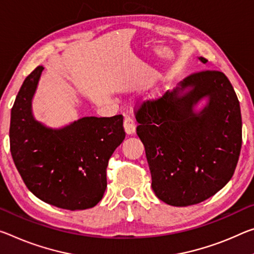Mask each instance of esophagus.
I'll list each match as a JSON object with an SVG mask.
<instances>
[{
  "label": "esophagus",
  "instance_id": "esophagus-1",
  "mask_svg": "<svg viewBox=\"0 0 254 254\" xmlns=\"http://www.w3.org/2000/svg\"><path fill=\"white\" fill-rule=\"evenodd\" d=\"M124 130L127 134H133L135 132V123L134 121L130 116H126V119H124Z\"/></svg>",
  "mask_w": 254,
  "mask_h": 254
}]
</instances>
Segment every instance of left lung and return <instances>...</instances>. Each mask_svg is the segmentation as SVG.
<instances>
[{
  "instance_id": "1",
  "label": "left lung",
  "mask_w": 254,
  "mask_h": 254,
  "mask_svg": "<svg viewBox=\"0 0 254 254\" xmlns=\"http://www.w3.org/2000/svg\"><path fill=\"white\" fill-rule=\"evenodd\" d=\"M199 60L207 63L202 56ZM206 97L207 105L195 112L194 106ZM134 114L151 188L165 203H200L232 179L242 147V116L223 72L190 74L173 91L142 102Z\"/></svg>"
}]
</instances>
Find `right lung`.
<instances>
[{"label":"right lung","instance_id":"obj_1","mask_svg":"<svg viewBox=\"0 0 254 254\" xmlns=\"http://www.w3.org/2000/svg\"><path fill=\"white\" fill-rule=\"evenodd\" d=\"M42 65L23 81L11 110L10 150L34 195L67 210L92 208L107 187L111 156L126 138L123 116H87L62 128L36 121L31 112Z\"/></svg>","mask_w":254,"mask_h":254}]
</instances>
